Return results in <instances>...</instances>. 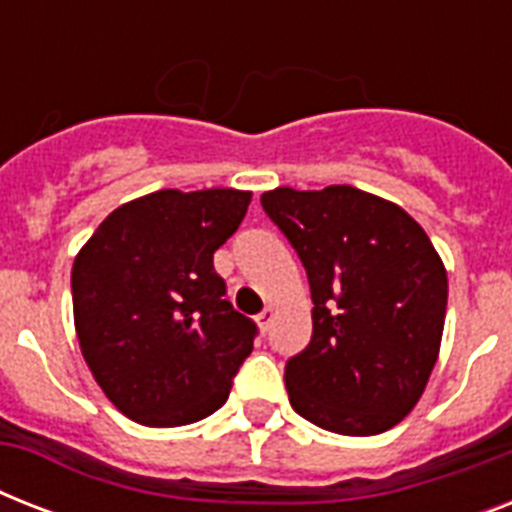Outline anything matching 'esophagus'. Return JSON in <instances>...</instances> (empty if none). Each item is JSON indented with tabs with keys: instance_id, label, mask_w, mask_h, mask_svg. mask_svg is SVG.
<instances>
[{
	"instance_id": "1",
	"label": "esophagus",
	"mask_w": 512,
	"mask_h": 512,
	"mask_svg": "<svg viewBox=\"0 0 512 512\" xmlns=\"http://www.w3.org/2000/svg\"><path fill=\"white\" fill-rule=\"evenodd\" d=\"M273 316H276V311H273V305H268V308H265V311L257 316V327L263 329V332H268L273 324Z\"/></svg>"
}]
</instances>
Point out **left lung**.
I'll return each instance as SVG.
<instances>
[{
	"label": "left lung",
	"mask_w": 512,
	"mask_h": 512,
	"mask_svg": "<svg viewBox=\"0 0 512 512\" xmlns=\"http://www.w3.org/2000/svg\"><path fill=\"white\" fill-rule=\"evenodd\" d=\"M260 204L313 297L311 342L284 369L289 404L340 436L385 433L420 401L444 335L449 281L428 233L353 185L273 188Z\"/></svg>",
	"instance_id": "left-lung-1"
}]
</instances>
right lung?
<instances>
[{
    "label": "right lung",
    "mask_w": 512,
    "mask_h": 512,
    "mask_svg": "<svg viewBox=\"0 0 512 512\" xmlns=\"http://www.w3.org/2000/svg\"><path fill=\"white\" fill-rule=\"evenodd\" d=\"M236 188L148 193L98 225L71 271L82 356L108 401L148 428L204 420L252 353L212 255L247 215Z\"/></svg>",
    "instance_id": "add662e5"
}]
</instances>
